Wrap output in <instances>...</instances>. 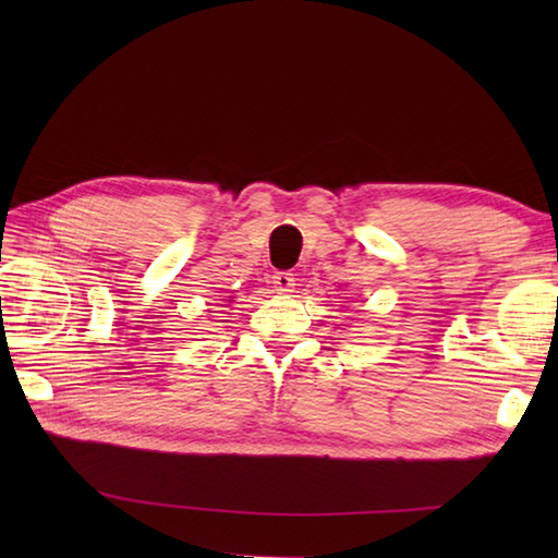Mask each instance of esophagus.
<instances>
[{"label":"esophagus","instance_id":"1","mask_svg":"<svg viewBox=\"0 0 558 558\" xmlns=\"http://www.w3.org/2000/svg\"><path fill=\"white\" fill-rule=\"evenodd\" d=\"M272 288H276L278 294H290L294 290V276L288 270L276 272V276H272Z\"/></svg>","mask_w":558,"mask_h":558}]
</instances>
